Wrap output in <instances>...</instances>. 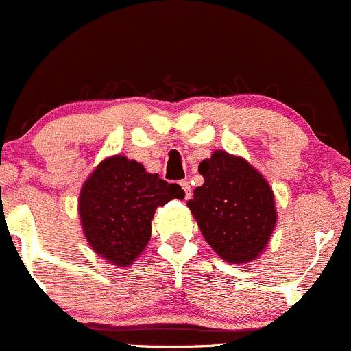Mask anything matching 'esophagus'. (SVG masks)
<instances>
[{
    "label": "esophagus",
    "mask_w": 351,
    "mask_h": 351,
    "mask_svg": "<svg viewBox=\"0 0 351 351\" xmlns=\"http://www.w3.org/2000/svg\"><path fill=\"white\" fill-rule=\"evenodd\" d=\"M180 187L184 189V197L186 199H191V184L189 180H180Z\"/></svg>",
    "instance_id": "1"
}]
</instances>
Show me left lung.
Wrapping results in <instances>:
<instances>
[{
    "instance_id": "left-lung-1",
    "label": "left lung",
    "mask_w": 351,
    "mask_h": 351,
    "mask_svg": "<svg viewBox=\"0 0 351 351\" xmlns=\"http://www.w3.org/2000/svg\"><path fill=\"white\" fill-rule=\"evenodd\" d=\"M199 172L204 184L187 206L204 239L234 265L258 258L276 224L269 184L246 160L222 150L202 160Z\"/></svg>"
}]
</instances>
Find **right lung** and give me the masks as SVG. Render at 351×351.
Returning <instances> with one entry per match:
<instances>
[{
  "mask_svg": "<svg viewBox=\"0 0 351 351\" xmlns=\"http://www.w3.org/2000/svg\"><path fill=\"white\" fill-rule=\"evenodd\" d=\"M172 199H184L179 184L123 156L110 157L82 187L78 210L86 241L114 265H130L149 243L156 209Z\"/></svg>",
  "mask_w": 351,
  "mask_h": 351,
  "instance_id": "right-lung-1",
  "label": "right lung"
}]
</instances>
